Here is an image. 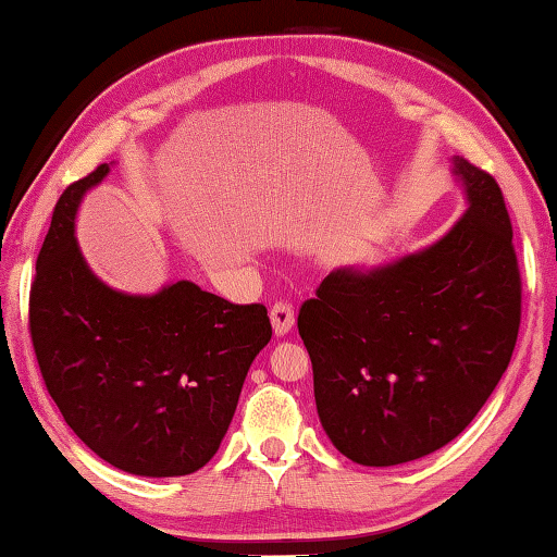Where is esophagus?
<instances>
[{"mask_svg":"<svg viewBox=\"0 0 557 557\" xmlns=\"http://www.w3.org/2000/svg\"><path fill=\"white\" fill-rule=\"evenodd\" d=\"M296 323V310L294 306L288 304V300H276V304L271 306V325H273V333L276 335H286L290 327Z\"/></svg>","mask_w":557,"mask_h":557,"instance_id":"34e87169","label":"esophagus"}]
</instances>
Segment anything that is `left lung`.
Listing matches in <instances>:
<instances>
[{"instance_id": "obj_1", "label": "left lung", "mask_w": 557, "mask_h": 557, "mask_svg": "<svg viewBox=\"0 0 557 557\" xmlns=\"http://www.w3.org/2000/svg\"><path fill=\"white\" fill-rule=\"evenodd\" d=\"M470 208L433 247L372 271L337 269L298 310L320 423L352 462L441 450L511 362L521 271L499 183L455 159Z\"/></svg>"}]
</instances>
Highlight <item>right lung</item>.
Segmentation results:
<instances>
[{
    "mask_svg": "<svg viewBox=\"0 0 557 557\" xmlns=\"http://www.w3.org/2000/svg\"><path fill=\"white\" fill-rule=\"evenodd\" d=\"M107 173L97 165L55 202L28 294L36 362L65 423L104 462L190 474L218 453L271 320L261 304H230L190 281L156 296L104 286L73 227L83 193Z\"/></svg>",
    "mask_w": 557,
    "mask_h": 557,
    "instance_id": "right-lung-1",
    "label": "right lung"
}]
</instances>
